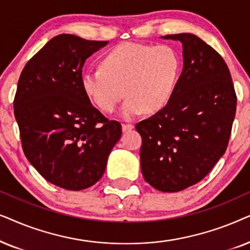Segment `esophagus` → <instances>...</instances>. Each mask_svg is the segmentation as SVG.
Returning a JSON list of instances; mask_svg holds the SVG:
<instances>
[{
    "instance_id": "obj_1",
    "label": "esophagus",
    "mask_w": 250,
    "mask_h": 250,
    "mask_svg": "<svg viewBox=\"0 0 250 250\" xmlns=\"http://www.w3.org/2000/svg\"><path fill=\"white\" fill-rule=\"evenodd\" d=\"M134 128H135V125H131V123H122V130L123 131L132 130Z\"/></svg>"
}]
</instances>
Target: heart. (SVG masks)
I'll use <instances>...</instances> for the list:
<instances>
[{
  "mask_svg": "<svg viewBox=\"0 0 250 250\" xmlns=\"http://www.w3.org/2000/svg\"><path fill=\"white\" fill-rule=\"evenodd\" d=\"M181 74V58L169 45L122 43L106 53L101 67L82 75V89L90 101L112 113L125 97L122 115L135 118L156 113L171 101Z\"/></svg>",
  "mask_w": 250,
  "mask_h": 250,
  "instance_id": "b5f03b06",
  "label": "heart"
}]
</instances>
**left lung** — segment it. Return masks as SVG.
<instances>
[{
	"mask_svg": "<svg viewBox=\"0 0 250 250\" xmlns=\"http://www.w3.org/2000/svg\"><path fill=\"white\" fill-rule=\"evenodd\" d=\"M162 38L182 42L184 66L169 104L136 130L145 181L178 192L204 179L225 153L237 95L228 65L210 45L189 33Z\"/></svg>",
	"mask_w": 250,
	"mask_h": 250,
	"instance_id": "1",
	"label": "left lung"
}]
</instances>
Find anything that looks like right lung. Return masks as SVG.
<instances>
[{
	"instance_id": "right-lung-1",
	"label": "right lung",
	"mask_w": 250,
	"mask_h": 250,
	"mask_svg": "<svg viewBox=\"0 0 250 250\" xmlns=\"http://www.w3.org/2000/svg\"><path fill=\"white\" fill-rule=\"evenodd\" d=\"M72 34L50 40L22 69L13 101L21 146L46 181L80 191L104 175L121 125L102 114L82 89L85 59L107 44Z\"/></svg>"
}]
</instances>
